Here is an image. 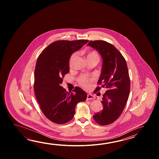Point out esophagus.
Returning <instances> with one entry per match:
<instances>
[{
    "mask_svg": "<svg viewBox=\"0 0 159 159\" xmlns=\"http://www.w3.org/2000/svg\"><path fill=\"white\" fill-rule=\"evenodd\" d=\"M95 97L94 95L91 94H88L87 95V100H90V99H94Z\"/></svg>",
    "mask_w": 159,
    "mask_h": 159,
    "instance_id": "34e87169",
    "label": "esophagus"
}]
</instances>
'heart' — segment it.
I'll return each instance as SVG.
<instances>
[{"mask_svg": "<svg viewBox=\"0 0 159 159\" xmlns=\"http://www.w3.org/2000/svg\"><path fill=\"white\" fill-rule=\"evenodd\" d=\"M86 57L88 60H97L98 61L99 60V56L98 53L95 51H90L87 52ZM77 58V54L76 53H73L71 55L69 60V66L70 67L73 66ZM93 81H94V78H90L85 75H81L78 79V82L80 84L86 89L90 88Z\"/></svg>", "mask_w": 159, "mask_h": 159, "instance_id": "1", "label": "heart"}]
</instances>
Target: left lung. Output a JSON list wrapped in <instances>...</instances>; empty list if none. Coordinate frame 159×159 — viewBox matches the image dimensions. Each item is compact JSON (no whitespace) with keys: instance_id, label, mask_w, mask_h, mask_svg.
Returning <instances> with one entry per match:
<instances>
[{"instance_id":"8db88e82","label":"left lung","mask_w":159,"mask_h":159,"mask_svg":"<svg viewBox=\"0 0 159 159\" xmlns=\"http://www.w3.org/2000/svg\"><path fill=\"white\" fill-rule=\"evenodd\" d=\"M88 45L95 49L103 60L102 72L98 84L107 90L101 102L103 108L93 115L98 124L108 125L121 115L128 101L130 91V79L124 57L116 48L103 40L90 41ZM98 86L95 93L99 91Z\"/></svg>"}]
</instances>
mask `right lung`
<instances>
[{
	"instance_id": "1",
	"label": "right lung",
	"mask_w": 159,
	"mask_h": 159,
	"mask_svg": "<svg viewBox=\"0 0 159 159\" xmlns=\"http://www.w3.org/2000/svg\"><path fill=\"white\" fill-rule=\"evenodd\" d=\"M88 40L54 41L44 49L37 58L34 70V91L41 110L57 124H64L73 119L75 108L84 102L87 94L79 87L68 93L61 86L65 75L69 71L71 54L88 43Z\"/></svg>"
}]
</instances>
